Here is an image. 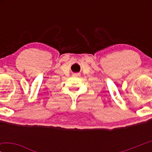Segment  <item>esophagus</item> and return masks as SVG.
<instances>
[{"instance_id": "1", "label": "esophagus", "mask_w": 152, "mask_h": 152, "mask_svg": "<svg viewBox=\"0 0 152 152\" xmlns=\"http://www.w3.org/2000/svg\"><path fill=\"white\" fill-rule=\"evenodd\" d=\"M72 76L74 77H80V73H73L72 74Z\"/></svg>"}]
</instances>
